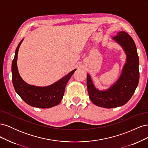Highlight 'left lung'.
I'll return each instance as SVG.
<instances>
[{
  "mask_svg": "<svg viewBox=\"0 0 148 148\" xmlns=\"http://www.w3.org/2000/svg\"><path fill=\"white\" fill-rule=\"evenodd\" d=\"M113 39L123 48L127 54V62L119 79L109 89L102 91L96 89L91 77L87 75V88L90 99L95 105L109 109L126 104L135 92L140 78L139 57L132 38L125 31H120Z\"/></svg>",
  "mask_w": 148,
  "mask_h": 148,
  "instance_id": "1",
  "label": "left lung"
}]
</instances>
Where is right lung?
Returning <instances> with one entry per match:
<instances>
[{
  "instance_id": "1",
  "label": "right lung",
  "mask_w": 148,
  "mask_h": 148,
  "mask_svg": "<svg viewBox=\"0 0 148 148\" xmlns=\"http://www.w3.org/2000/svg\"><path fill=\"white\" fill-rule=\"evenodd\" d=\"M22 41L23 39L16 49L12 65V82L15 91L26 104L31 106L43 109L58 105L63 98L66 84L76 69L51 86L38 87L27 84L20 76L16 64L18 53Z\"/></svg>"
}]
</instances>
